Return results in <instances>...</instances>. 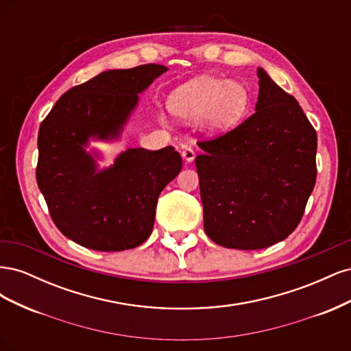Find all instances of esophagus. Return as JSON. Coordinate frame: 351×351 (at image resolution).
<instances>
[{"instance_id":"1","label":"esophagus","mask_w":351,"mask_h":351,"mask_svg":"<svg viewBox=\"0 0 351 351\" xmlns=\"http://www.w3.org/2000/svg\"><path fill=\"white\" fill-rule=\"evenodd\" d=\"M182 156H183V159H184L186 162H193V159H195L196 154H195V151L192 149V147L186 146L184 149H183V152H182Z\"/></svg>"}]
</instances>
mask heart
Segmentation results:
<instances>
[{
    "instance_id": "obj_1",
    "label": "heart",
    "mask_w": 351,
    "mask_h": 351,
    "mask_svg": "<svg viewBox=\"0 0 351 351\" xmlns=\"http://www.w3.org/2000/svg\"><path fill=\"white\" fill-rule=\"evenodd\" d=\"M250 105V92L241 82L202 76L190 80L169 95L168 107L184 121L204 120L212 134L226 133L244 119ZM164 121V112H158Z\"/></svg>"
}]
</instances>
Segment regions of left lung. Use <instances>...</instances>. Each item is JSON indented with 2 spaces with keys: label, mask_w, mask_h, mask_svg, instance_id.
Wrapping results in <instances>:
<instances>
[{
  "label": "left lung",
  "mask_w": 351,
  "mask_h": 351,
  "mask_svg": "<svg viewBox=\"0 0 351 351\" xmlns=\"http://www.w3.org/2000/svg\"><path fill=\"white\" fill-rule=\"evenodd\" d=\"M258 77L254 114L226 134L197 142L205 232L228 249L256 250L289 237L316 182L313 125L261 67Z\"/></svg>",
  "instance_id": "left-lung-1"
}]
</instances>
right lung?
I'll list each match as a JSON object with an SVG mask.
<instances>
[{
  "label": "right lung",
  "instance_id": "1",
  "mask_svg": "<svg viewBox=\"0 0 351 351\" xmlns=\"http://www.w3.org/2000/svg\"><path fill=\"white\" fill-rule=\"evenodd\" d=\"M167 70L145 64L104 71L62 95L39 127V190L57 228L83 247L121 252L146 241L159 193L182 171L173 146L132 147L104 169L98 152L86 151L90 139H119L139 93Z\"/></svg>",
  "mask_w": 351,
  "mask_h": 351
}]
</instances>
